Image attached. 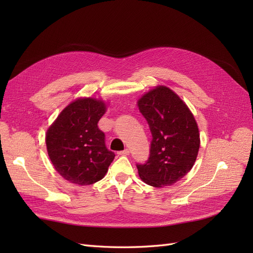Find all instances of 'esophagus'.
Segmentation results:
<instances>
[{
    "instance_id": "esophagus-1",
    "label": "esophagus",
    "mask_w": 253,
    "mask_h": 253,
    "mask_svg": "<svg viewBox=\"0 0 253 253\" xmlns=\"http://www.w3.org/2000/svg\"><path fill=\"white\" fill-rule=\"evenodd\" d=\"M129 154V150L128 149H126V150H124V151H120V152H118V155H124V156H126V155H128Z\"/></svg>"
}]
</instances>
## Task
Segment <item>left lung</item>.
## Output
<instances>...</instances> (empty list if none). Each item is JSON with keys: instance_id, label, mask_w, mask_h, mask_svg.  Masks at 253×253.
I'll list each match as a JSON object with an SVG mask.
<instances>
[{"instance_id": "1", "label": "left lung", "mask_w": 253, "mask_h": 253, "mask_svg": "<svg viewBox=\"0 0 253 253\" xmlns=\"http://www.w3.org/2000/svg\"><path fill=\"white\" fill-rule=\"evenodd\" d=\"M137 103L153 137L149 159L136 165L138 174L150 186H171L192 169L197 157L201 140L193 114L164 85L151 89Z\"/></svg>"}]
</instances>
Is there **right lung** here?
I'll return each mask as SVG.
<instances>
[{
    "mask_svg": "<svg viewBox=\"0 0 253 253\" xmlns=\"http://www.w3.org/2000/svg\"><path fill=\"white\" fill-rule=\"evenodd\" d=\"M106 111L102 100L79 98L60 113L46 133V148L56 171L70 182L91 185L104 177L115 158L105 147L98 121Z\"/></svg>",
    "mask_w": 253,
    "mask_h": 253,
    "instance_id": "add662e5",
    "label": "right lung"
}]
</instances>
